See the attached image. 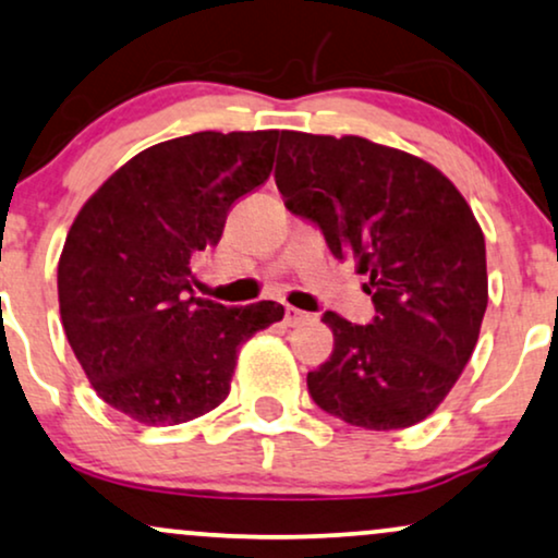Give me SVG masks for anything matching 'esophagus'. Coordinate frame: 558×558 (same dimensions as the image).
I'll return each instance as SVG.
<instances>
[{
    "instance_id": "obj_1",
    "label": "esophagus",
    "mask_w": 558,
    "mask_h": 558,
    "mask_svg": "<svg viewBox=\"0 0 558 558\" xmlns=\"http://www.w3.org/2000/svg\"><path fill=\"white\" fill-rule=\"evenodd\" d=\"M306 319H308L306 312H301V308H296V306H286V317H283V322H286L288 327L304 325Z\"/></svg>"
}]
</instances>
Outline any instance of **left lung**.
<instances>
[{"instance_id": "obj_1", "label": "left lung", "mask_w": 558, "mask_h": 558, "mask_svg": "<svg viewBox=\"0 0 558 558\" xmlns=\"http://www.w3.org/2000/svg\"><path fill=\"white\" fill-rule=\"evenodd\" d=\"M275 184L335 257L355 262L377 308L372 325L325 314L335 348L306 377L314 402L372 432L421 424L460 379L486 314V241L471 205L424 158L359 134L283 130Z\"/></svg>"}]
</instances>
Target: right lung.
I'll return each instance as SVG.
<instances>
[{"label":"right lung","instance_id":"1","mask_svg":"<svg viewBox=\"0 0 558 558\" xmlns=\"http://www.w3.org/2000/svg\"><path fill=\"white\" fill-rule=\"evenodd\" d=\"M278 130L197 132L126 160L80 207L59 257V314L98 398L145 426L210 413L239 348L283 319L275 301L192 296L236 199L270 179Z\"/></svg>","mask_w":558,"mask_h":558}]
</instances>
